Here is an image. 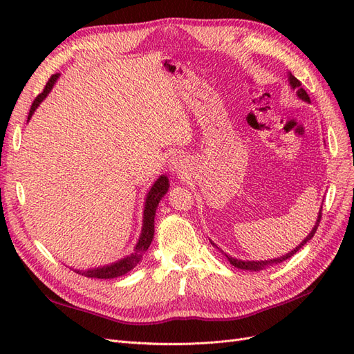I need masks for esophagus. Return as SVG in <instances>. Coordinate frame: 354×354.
<instances>
[{"label": "esophagus", "instance_id": "1", "mask_svg": "<svg viewBox=\"0 0 354 354\" xmlns=\"http://www.w3.org/2000/svg\"><path fill=\"white\" fill-rule=\"evenodd\" d=\"M168 167L173 174H181L185 173V169L187 168V159L181 153H176L169 158Z\"/></svg>", "mask_w": 354, "mask_h": 354}]
</instances>
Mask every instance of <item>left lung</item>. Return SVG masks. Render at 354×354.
I'll use <instances>...</instances> for the list:
<instances>
[{"mask_svg":"<svg viewBox=\"0 0 354 354\" xmlns=\"http://www.w3.org/2000/svg\"><path fill=\"white\" fill-rule=\"evenodd\" d=\"M288 82H289V85H291V88L294 90V91H297V95H298V99L299 100H303V102H306V103H310V97H308V94L306 93V90L301 87V82H299L294 75L291 73V72H288ZM320 217H322V205H320V208H319V214H317V218H316V223H315V226H313V229H312V232H310L307 236H306V239L299 243V245H297L295 248L292 250V251H289L288 254H285V255H281V257H277V259H272V260H260V261H248V260H239V259H234V257H232V255H227L226 252H223L218 246L214 243L211 239V243H212V246H216V248L220 251V252H223V255L226 257L227 259V261L233 266V267H236V269H241V270H250V272H260V270H264V269H267V267H270V266H274V264H279V263H282V261H285V260H288V259H291V257L294 255V254H297V251L298 250H301L303 246L312 239L313 236H315V233H316V229H317V226H319V223H320Z\"/></svg>","mask_w":354,"mask_h":354,"instance_id":"obj_1","label":"left lung"}]
</instances>
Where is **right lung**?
I'll use <instances>...</instances> for the list:
<instances>
[{
	"label": "right lung",
	"mask_w": 354,
	"mask_h": 354,
	"mask_svg": "<svg viewBox=\"0 0 354 354\" xmlns=\"http://www.w3.org/2000/svg\"><path fill=\"white\" fill-rule=\"evenodd\" d=\"M59 80V73L53 75L50 81L47 82L44 91H42L38 97L34 100L30 106V111L28 115V121L32 118V115L35 113L38 109V106L46 100L50 91L55 87V84ZM169 189V181L165 174H159L158 178L153 181V185L149 187L146 198H145V207H143V223H142V232L140 236H138L136 246L131 254L125 255L124 259L116 260L113 263L99 266V267H91V269H85V270H78L75 269V272L85 276V277H94V279H113V277H120L127 274L137 264H140L145 252L147 251L149 246H151L153 241V234H155V216H156V209L159 202L162 201V198L167 195V192Z\"/></svg>",
	"instance_id": "1"
}]
</instances>
